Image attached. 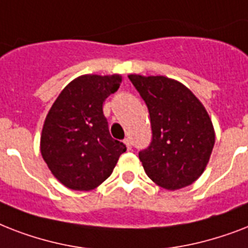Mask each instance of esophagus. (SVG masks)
I'll return each mask as SVG.
<instances>
[{
    "instance_id": "esophagus-1",
    "label": "esophagus",
    "mask_w": 248,
    "mask_h": 248,
    "mask_svg": "<svg viewBox=\"0 0 248 248\" xmlns=\"http://www.w3.org/2000/svg\"><path fill=\"white\" fill-rule=\"evenodd\" d=\"M124 145H126V148H127L128 151H130V149H131V140L128 139V138H126V139L124 140Z\"/></svg>"
}]
</instances>
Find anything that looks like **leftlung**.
<instances>
[{
  "mask_svg": "<svg viewBox=\"0 0 248 248\" xmlns=\"http://www.w3.org/2000/svg\"><path fill=\"white\" fill-rule=\"evenodd\" d=\"M149 110L151 145L139 153L155 184L177 190L203 173L215 144V130L200 99L176 79L128 75Z\"/></svg>",
  "mask_w": 248,
  "mask_h": 248,
  "instance_id": "obj_1",
  "label": "left lung"
}]
</instances>
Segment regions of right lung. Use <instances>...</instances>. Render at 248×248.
Returning a JSON list of instances; mask_svg holds the SVG:
<instances>
[{
  "label": "right lung",
  "instance_id": "right-lung-1",
  "mask_svg": "<svg viewBox=\"0 0 248 248\" xmlns=\"http://www.w3.org/2000/svg\"><path fill=\"white\" fill-rule=\"evenodd\" d=\"M121 82V75L79 76L64 87L46 116L41 155L52 175L72 190L97 188L126 152L110 136L103 113V103Z\"/></svg>",
  "mask_w": 248,
  "mask_h": 248
}]
</instances>
